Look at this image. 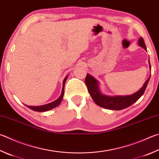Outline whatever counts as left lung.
<instances>
[{
	"mask_svg": "<svg viewBox=\"0 0 159 159\" xmlns=\"http://www.w3.org/2000/svg\"><path fill=\"white\" fill-rule=\"evenodd\" d=\"M138 45L147 51V48L142 37L138 39ZM149 65V70L151 71V65H150L149 59L148 60ZM150 79V76L144 83L143 87L136 92L129 95H115V96H109L101 92L99 88V82L94 79L91 75L87 74L85 79V84L87 85L88 92L90 94L94 102L99 106L109 110L114 111H120V110L128 108L133 103L136 102L137 101L142 97L148 86V82Z\"/></svg>",
	"mask_w": 159,
	"mask_h": 159,
	"instance_id": "obj_1",
	"label": "left lung"
}]
</instances>
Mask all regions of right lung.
<instances>
[{"mask_svg": "<svg viewBox=\"0 0 159 159\" xmlns=\"http://www.w3.org/2000/svg\"><path fill=\"white\" fill-rule=\"evenodd\" d=\"M68 76H66L64 80H63V83H62V92L60 96L57 98L56 100L53 101L49 103H47V104H44V105H42V106H28L25 105L28 108H29L30 109L33 110L34 111H37V112H45V111H50V110L53 109L54 108L57 107V106H59L60 104V103L62 101L63 99V96H64V92H65V82L67 79Z\"/></svg>", "mask_w": 159, "mask_h": 159, "instance_id": "obj_1", "label": "right lung"}]
</instances>
